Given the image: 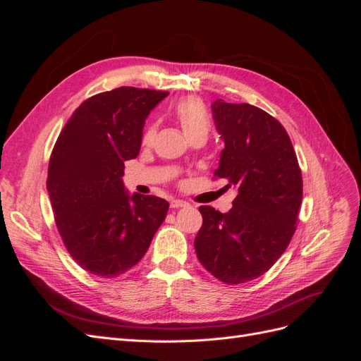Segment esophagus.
<instances>
[{
  "instance_id": "1",
  "label": "esophagus",
  "mask_w": 361,
  "mask_h": 361,
  "mask_svg": "<svg viewBox=\"0 0 361 361\" xmlns=\"http://www.w3.org/2000/svg\"><path fill=\"white\" fill-rule=\"evenodd\" d=\"M170 206L173 207V209H179V207L188 206V203H187V202H183V200H173V202L170 203Z\"/></svg>"
}]
</instances>
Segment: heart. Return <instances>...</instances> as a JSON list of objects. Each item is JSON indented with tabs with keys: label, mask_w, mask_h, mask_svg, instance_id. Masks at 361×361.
<instances>
[{
	"label": "heart",
	"mask_w": 361,
	"mask_h": 361,
	"mask_svg": "<svg viewBox=\"0 0 361 361\" xmlns=\"http://www.w3.org/2000/svg\"><path fill=\"white\" fill-rule=\"evenodd\" d=\"M173 114L179 122L182 130L188 138L195 135H206L211 130V120L204 104L197 97H185L173 108ZM157 134V125L150 123L146 126L141 141L143 145H150Z\"/></svg>",
	"instance_id": "b5f03b06"
}]
</instances>
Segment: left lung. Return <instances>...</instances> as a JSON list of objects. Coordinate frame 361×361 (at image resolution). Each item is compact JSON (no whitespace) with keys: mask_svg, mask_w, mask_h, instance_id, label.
Returning <instances> with one entry per match:
<instances>
[{"mask_svg":"<svg viewBox=\"0 0 361 361\" xmlns=\"http://www.w3.org/2000/svg\"><path fill=\"white\" fill-rule=\"evenodd\" d=\"M212 117L224 141L214 174L238 194L226 214L199 207L203 224L194 247L214 277L241 285L285 253L297 228L302 178L286 129L267 111L216 99Z\"/></svg>","mask_w":361,"mask_h":361,"instance_id":"obj_1","label":"left lung"}]
</instances>
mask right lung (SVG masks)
<instances>
[{
	"mask_svg": "<svg viewBox=\"0 0 361 361\" xmlns=\"http://www.w3.org/2000/svg\"><path fill=\"white\" fill-rule=\"evenodd\" d=\"M167 92L118 87L84 101L52 149L47 188L69 255L90 274L111 279L146 255L169 202L129 195L125 161L137 158L146 117Z\"/></svg>",
	"mask_w": 361,
	"mask_h": 361,
	"instance_id": "add662e5",
	"label": "right lung"
}]
</instances>
